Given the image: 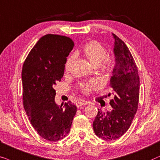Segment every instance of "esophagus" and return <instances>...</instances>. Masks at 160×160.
<instances>
[{"label": "esophagus", "instance_id": "obj_1", "mask_svg": "<svg viewBox=\"0 0 160 160\" xmlns=\"http://www.w3.org/2000/svg\"><path fill=\"white\" fill-rule=\"evenodd\" d=\"M87 102H78L76 103V106L78 108H80V107H82V106H85V105H87Z\"/></svg>", "mask_w": 160, "mask_h": 160}]
</instances>
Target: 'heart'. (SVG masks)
Returning <instances> with one entry per match:
<instances>
[{"mask_svg":"<svg viewBox=\"0 0 160 160\" xmlns=\"http://www.w3.org/2000/svg\"><path fill=\"white\" fill-rule=\"evenodd\" d=\"M82 55L88 59L91 64L94 67H98L99 71L105 74L111 73L114 68L115 61L113 56L107 54V50L101 43L97 41H90L86 42L81 49ZM74 62V56L71 55L65 63V71L69 72ZM99 87V82L93 80L89 82L80 83L79 86L80 90L86 94H89L91 91L96 90Z\"/></svg>","mask_w":160,"mask_h":160,"instance_id":"1","label":"heart"}]
</instances>
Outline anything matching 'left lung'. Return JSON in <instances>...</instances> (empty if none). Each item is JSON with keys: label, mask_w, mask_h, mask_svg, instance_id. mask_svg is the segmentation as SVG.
Returning a JSON list of instances; mask_svg holds the SVG:
<instances>
[{"label": "left lung", "mask_w": 160, "mask_h": 160, "mask_svg": "<svg viewBox=\"0 0 160 160\" xmlns=\"http://www.w3.org/2000/svg\"><path fill=\"white\" fill-rule=\"evenodd\" d=\"M112 35L116 61L110 82L114 95L110 101L112 110L105 113L98 109L93 122L96 135L105 140L118 139L128 130L138 110L140 94V78L135 61L124 42Z\"/></svg>", "instance_id": "1"}]
</instances>
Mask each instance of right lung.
<instances>
[{"instance_id":"obj_1","label":"right lung","mask_w":160,"mask_h":160,"mask_svg":"<svg viewBox=\"0 0 160 160\" xmlns=\"http://www.w3.org/2000/svg\"><path fill=\"white\" fill-rule=\"evenodd\" d=\"M74 45L69 37L47 34L34 45L22 70L23 106L37 132L49 141L69 133L77 107L71 102L58 107L55 87L64 73L67 57Z\"/></svg>"}]
</instances>
